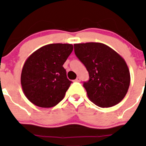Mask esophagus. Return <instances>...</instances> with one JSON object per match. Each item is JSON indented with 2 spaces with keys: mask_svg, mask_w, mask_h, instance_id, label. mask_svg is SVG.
Wrapping results in <instances>:
<instances>
[{
  "mask_svg": "<svg viewBox=\"0 0 146 146\" xmlns=\"http://www.w3.org/2000/svg\"><path fill=\"white\" fill-rule=\"evenodd\" d=\"M75 82H80V78H77L75 80Z\"/></svg>",
  "mask_w": 146,
  "mask_h": 146,
  "instance_id": "esophagus-1",
  "label": "esophagus"
}]
</instances>
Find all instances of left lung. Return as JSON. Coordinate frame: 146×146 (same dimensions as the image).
Here are the masks:
<instances>
[{"label": "left lung", "mask_w": 146, "mask_h": 146, "mask_svg": "<svg viewBox=\"0 0 146 146\" xmlns=\"http://www.w3.org/2000/svg\"><path fill=\"white\" fill-rule=\"evenodd\" d=\"M74 51L89 73V80L84 82L83 87L90 101L100 107L120 102L131 80L124 59L110 46L98 42L75 44Z\"/></svg>", "instance_id": "8db88e82"}]
</instances>
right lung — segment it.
<instances>
[{
	"instance_id": "obj_1",
	"label": "right lung",
	"mask_w": 146,
	"mask_h": 146,
	"mask_svg": "<svg viewBox=\"0 0 146 146\" xmlns=\"http://www.w3.org/2000/svg\"><path fill=\"white\" fill-rule=\"evenodd\" d=\"M73 49L70 44H50L28 57L22 70L21 85L31 102L49 108L64 99L72 82L63 65Z\"/></svg>"
}]
</instances>
